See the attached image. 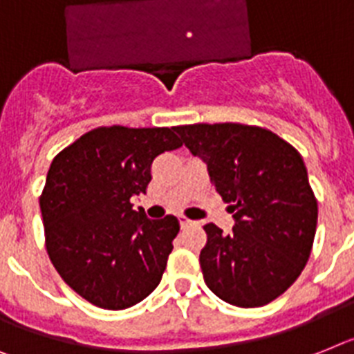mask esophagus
<instances>
[{"label":"esophagus","mask_w":354,"mask_h":354,"mask_svg":"<svg viewBox=\"0 0 354 354\" xmlns=\"http://www.w3.org/2000/svg\"><path fill=\"white\" fill-rule=\"evenodd\" d=\"M192 225H196V221H192V219H187L185 216H180V227L187 228V227H192Z\"/></svg>","instance_id":"1"}]
</instances>
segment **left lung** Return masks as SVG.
<instances>
[{
    "instance_id": "8db88e82",
    "label": "left lung",
    "mask_w": 354,
    "mask_h": 354,
    "mask_svg": "<svg viewBox=\"0 0 354 354\" xmlns=\"http://www.w3.org/2000/svg\"><path fill=\"white\" fill-rule=\"evenodd\" d=\"M174 131L207 163L223 201L232 203V232L203 227L205 284L232 306L268 304L295 283L313 246L319 207L302 156L263 127L227 122Z\"/></svg>"
}]
</instances>
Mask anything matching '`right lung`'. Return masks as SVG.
Returning a JSON list of instances; mask_svg holds the SVG:
<instances>
[{"instance_id":"right-lung-1","label":"right lung","mask_w":354,"mask_h":354,"mask_svg":"<svg viewBox=\"0 0 354 354\" xmlns=\"http://www.w3.org/2000/svg\"><path fill=\"white\" fill-rule=\"evenodd\" d=\"M182 147L174 127H97L53 158L41 194L46 248L68 286L104 310L144 301L162 281L180 232L174 216L133 210L151 163Z\"/></svg>"}]
</instances>
